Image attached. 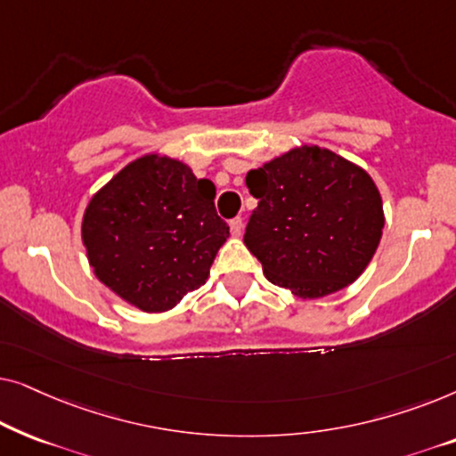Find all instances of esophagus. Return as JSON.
<instances>
[{
    "label": "esophagus",
    "mask_w": 456,
    "mask_h": 456,
    "mask_svg": "<svg viewBox=\"0 0 456 456\" xmlns=\"http://www.w3.org/2000/svg\"><path fill=\"white\" fill-rule=\"evenodd\" d=\"M242 230H245V222H242V217H234V220H230V232H232V236H240Z\"/></svg>",
    "instance_id": "esophagus-1"
}]
</instances>
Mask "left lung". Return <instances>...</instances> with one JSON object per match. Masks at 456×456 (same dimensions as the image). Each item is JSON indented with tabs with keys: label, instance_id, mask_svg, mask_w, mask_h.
<instances>
[{
	"label": "left lung",
	"instance_id": "left-lung-1",
	"mask_svg": "<svg viewBox=\"0 0 456 456\" xmlns=\"http://www.w3.org/2000/svg\"><path fill=\"white\" fill-rule=\"evenodd\" d=\"M257 199L245 245L273 284L303 298L354 282L382 239V197L370 174L322 147H298L247 174Z\"/></svg>",
	"mask_w": 456,
	"mask_h": 456
}]
</instances>
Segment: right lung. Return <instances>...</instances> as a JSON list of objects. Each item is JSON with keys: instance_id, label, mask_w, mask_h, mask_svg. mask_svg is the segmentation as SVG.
<instances>
[{"instance_id": "obj_1", "label": "right lung", "mask_w": 456, "mask_h": 456, "mask_svg": "<svg viewBox=\"0 0 456 456\" xmlns=\"http://www.w3.org/2000/svg\"><path fill=\"white\" fill-rule=\"evenodd\" d=\"M216 186L176 159L145 155L118 172L83 217L95 276L142 311H167L208 280L230 236Z\"/></svg>"}]
</instances>
